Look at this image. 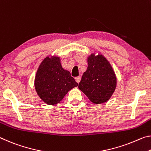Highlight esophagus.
Listing matches in <instances>:
<instances>
[{
  "mask_svg": "<svg viewBox=\"0 0 151 151\" xmlns=\"http://www.w3.org/2000/svg\"><path fill=\"white\" fill-rule=\"evenodd\" d=\"M81 79V76H76V77H75V81H76V83H80Z\"/></svg>",
  "mask_w": 151,
  "mask_h": 151,
  "instance_id": "34e87169",
  "label": "esophagus"
}]
</instances>
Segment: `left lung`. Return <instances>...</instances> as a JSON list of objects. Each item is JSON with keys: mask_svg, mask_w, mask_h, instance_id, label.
Segmentation results:
<instances>
[{"mask_svg": "<svg viewBox=\"0 0 151 151\" xmlns=\"http://www.w3.org/2000/svg\"><path fill=\"white\" fill-rule=\"evenodd\" d=\"M87 69L82 76L78 88L91 101L101 104L108 101L116 88L117 78L109 62L99 54L87 58Z\"/></svg>", "mask_w": 151, "mask_h": 151, "instance_id": "8db88e82", "label": "left lung"}]
</instances>
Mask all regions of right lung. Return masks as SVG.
Here are the masks:
<instances>
[{
  "mask_svg": "<svg viewBox=\"0 0 151 151\" xmlns=\"http://www.w3.org/2000/svg\"><path fill=\"white\" fill-rule=\"evenodd\" d=\"M37 94L48 105H56L62 101L69 91L78 83L68 70L62 67L58 56H47L40 64L34 81Z\"/></svg>",
  "mask_w": 151,
  "mask_h": 151,
  "instance_id": "right-lung-1",
  "label": "right lung"
}]
</instances>
